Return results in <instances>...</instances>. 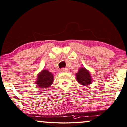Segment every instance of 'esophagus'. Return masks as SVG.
<instances>
[{
	"label": "esophagus",
	"instance_id": "34e87169",
	"mask_svg": "<svg viewBox=\"0 0 127 127\" xmlns=\"http://www.w3.org/2000/svg\"><path fill=\"white\" fill-rule=\"evenodd\" d=\"M61 72H68V69L67 68H63L61 69Z\"/></svg>",
	"mask_w": 127,
	"mask_h": 127
}]
</instances>
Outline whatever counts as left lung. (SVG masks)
<instances>
[{
	"label": "left lung",
	"mask_w": 127,
	"mask_h": 127,
	"mask_svg": "<svg viewBox=\"0 0 127 127\" xmlns=\"http://www.w3.org/2000/svg\"><path fill=\"white\" fill-rule=\"evenodd\" d=\"M76 78L79 83L83 86H88L92 82L90 72L85 68H80L78 72L76 73Z\"/></svg>",
	"instance_id": "1"
}]
</instances>
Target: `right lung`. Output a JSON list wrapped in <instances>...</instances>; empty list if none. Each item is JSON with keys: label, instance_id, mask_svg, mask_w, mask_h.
<instances>
[{"label": "right lung", "instance_id": "right-lung-1", "mask_svg": "<svg viewBox=\"0 0 127 127\" xmlns=\"http://www.w3.org/2000/svg\"><path fill=\"white\" fill-rule=\"evenodd\" d=\"M54 82V76L52 73L47 69H43L38 75L36 84L40 88H47L50 87Z\"/></svg>", "mask_w": 127, "mask_h": 127}]
</instances>
